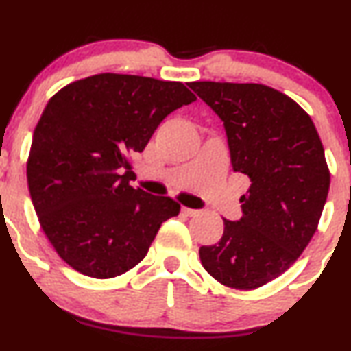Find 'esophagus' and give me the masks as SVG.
I'll return each mask as SVG.
<instances>
[{
  "mask_svg": "<svg viewBox=\"0 0 351 351\" xmlns=\"http://www.w3.org/2000/svg\"><path fill=\"white\" fill-rule=\"evenodd\" d=\"M181 213H183L184 216L193 217V216H197V214H199V210H197V209H191V208H183V209H181Z\"/></svg>",
  "mask_w": 351,
  "mask_h": 351,
  "instance_id": "esophagus-1",
  "label": "esophagus"
}]
</instances>
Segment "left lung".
Listing matches in <instances>:
<instances>
[{"mask_svg":"<svg viewBox=\"0 0 351 351\" xmlns=\"http://www.w3.org/2000/svg\"><path fill=\"white\" fill-rule=\"evenodd\" d=\"M221 117L234 171L250 178L243 216L223 219L222 239L199 248L202 267L234 289L273 281L317 230L330 186L322 142L296 101L258 83L188 84Z\"/></svg>","mask_w":351,"mask_h":351,"instance_id":"1","label":"left lung"}]
</instances>
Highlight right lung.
<instances>
[{
    "mask_svg": "<svg viewBox=\"0 0 351 351\" xmlns=\"http://www.w3.org/2000/svg\"><path fill=\"white\" fill-rule=\"evenodd\" d=\"M193 101L180 82L117 73L78 80L50 98L34 129L27 184L42 230L78 273L108 280L129 271L180 214L171 197L130 186L129 157Z\"/></svg>",
    "mask_w": 351,
    "mask_h": 351,
    "instance_id": "obj_1",
    "label": "right lung"
}]
</instances>
